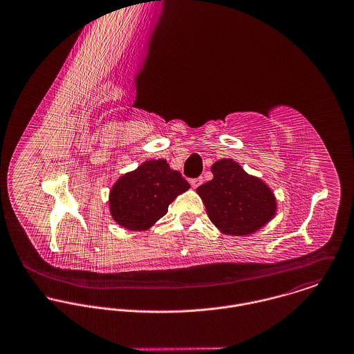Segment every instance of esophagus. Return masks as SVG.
I'll use <instances>...</instances> for the list:
<instances>
[{"mask_svg":"<svg viewBox=\"0 0 354 354\" xmlns=\"http://www.w3.org/2000/svg\"><path fill=\"white\" fill-rule=\"evenodd\" d=\"M202 182H203V179H202V178L190 179V185H192V187H193V189H196L198 186H201V185H202Z\"/></svg>","mask_w":354,"mask_h":354,"instance_id":"esophagus-1","label":"esophagus"}]
</instances>
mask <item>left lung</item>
Masks as SVG:
<instances>
[{
	"instance_id": "1",
	"label": "left lung",
	"mask_w": 354,
	"mask_h": 354,
	"mask_svg": "<svg viewBox=\"0 0 354 354\" xmlns=\"http://www.w3.org/2000/svg\"><path fill=\"white\" fill-rule=\"evenodd\" d=\"M213 179L196 189L210 221L231 236H247L265 227L277 213L272 189L247 174L232 158L212 165Z\"/></svg>"
}]
</instances>
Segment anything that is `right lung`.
<instances>
[{
	"instance_id": "1",
	"label": "right lung",
	"mask_w": 354,
	"mask_h": 354,
	"mask_svg": "<svg viewBox=\"0 0 354 354\" xmlns=\"http://www.w3.org/2000/svg\"><path fill=\"white\" fill-rule=\"evenodd\" d=\"M189 189V182L167 160H148L122 175L111 187V217L129 231H147L168 212V205Z\"/></svg>"
}]
</instances>
